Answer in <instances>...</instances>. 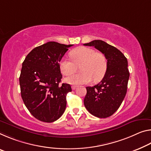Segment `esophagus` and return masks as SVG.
I'll return each instance as SVG.
<instances>
[{"mask_svg":"<svg viewBox=\"0 0 151 151\" xmlns=\"http://www.w3.org/2000/svg\"><path fill=\"white\" fill-rule=\"evenodd\" d=\"M76 87H77V86H76V85H73V86H72V88H73V90H75Z\"/></svg>","mask_w":151,"mask_h":151,"instance_id":"obj_1","label":"esophagus"}]
</instances>
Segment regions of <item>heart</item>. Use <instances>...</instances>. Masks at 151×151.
<instances>
[{"label": "heart", "mask_w": 151, "mask_h": 151, "mask_svg": "<svg viewBox=\"0 0 151 151\" xmlns=\"http://www.w3.org/2000/svg\"><path fill=\"white\" fill-rule=\"evenodd\" d=\"M71 61L63 58L60 62V68L63 74L68 76L76 70L80 66L81 73L75 74L65 78V82L70 85L85 84L93 80L99 81L106 74L107 62L106 56L101 52H96L91 47L81 46L70 52Z\"/></svg>", "instance_id": "1"}]
</instances>
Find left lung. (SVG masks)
Listing matches in <instances>:
<instances>
[{
  "label": "left lung",
  "mask_w": 151,
  "mask_h": 151,
  "mask_svg": "<svg viewBox=\"0 0 151 151\" xmlns=\"http://www.w3.org/2000/svg\"><path fill=\"white\" fill-rule=\"evenodd\" d=\"M83 45L94 46L106 57L107 67L104 78L97 85L86 87L84 99V105L90 114L106 118L118 109L126 96L130 76L127 58L118 49L102 40Z\"/></svg>",
  "instance_id": "8db88e82"
}]
</instances>
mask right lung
I'll list each match as a JSON object with an SVG mask.
<instances>
[{"label":"right lung","instance_id":"obj_1","mask_svg":"<svg viewBox=\"0 0 151 151\" xmlns=\"http://www.w3.org/2000/svg\"><path fill=\"white\" fill-rule=\"evenodd\" d=\"M72 45L47 42L33 49L22 64L21 97L32 116L44 122H53L65 111L66 95L72 89L69 84L60 85V62Z\"/></svg>","mask_w":151,"mask_h":151}]
</instances>
